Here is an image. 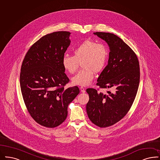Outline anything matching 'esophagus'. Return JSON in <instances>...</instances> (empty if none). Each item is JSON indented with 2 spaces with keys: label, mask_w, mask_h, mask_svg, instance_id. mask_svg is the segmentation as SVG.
Masks as SVG:
<instances>
[{
  "label": "esophagus",
  "mask_w": 160,
  "mask_h": 160,
  "mask_svg": "<svg viewBox=\"0 0 160 160\" xmlns=\"http://www.w3.org/2000/svg\"><path fill=\"white\" fill-rule=\"evenodd\" d=\"M80 89H81V91L83 92V93H85V89L84 88L82 87H80Z\"/></svg>",
  "instance_id": "esophagus-1"
}]
</instances>
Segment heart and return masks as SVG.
I'll list each match as a JSON object with an SVG mask.
<instances>
[{"instance_id":"b5f03b06","label":"heart","mask_w":160,"mask_h":160,"mask_svg":"<svg viewBox=\"0 0 160 160\" xmlns=\"http://www.w3.org/2000/svg\"><path fill=\"white\" fill-rule=\"evenodd\" d=\"M73 55L65 54L62 58V65L66 71L71 74L75 73L80 63L82 69L72 78L75 85L87 86L92 81L94 72L102 71L108 59V50L102 42L87 40L82 42L73 49Z\"/></svg>"}]
</instances>
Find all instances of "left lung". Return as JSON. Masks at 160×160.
<instances>
[{
  "label": "left lung",
  "mask_w": 160,
  "mask_h": 160,
  "mask_svg": "<svg viewBox=\"0 0 160 160\" xmlns=\"http://www.w3.org/2000/svg\"><path fill=\"white\" fill-rule=\"evenodd\" d=\"M110 48L108 65L98 78L100 88H116L108 94L99 89H87L89 101L86 110L89 120L100 128L118 123L129 111L136 97L140 79L138 59L133 50L120 38L108 32H96Z\"/></svg>",
  "instance_id": "left-lung-1"
}]
</instances>
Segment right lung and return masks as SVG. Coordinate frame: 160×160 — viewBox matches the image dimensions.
I'll list each match as a JSON object with an SVG mask.
<instances>
[{
	"instance_id": "right-lung-1",
	"label": "right lung",
	"mask_w": 160,
	"mask_h": 160,
	"mask_svg": "<svg viewBox=\"0 0 160 160\" xmlns=\"http://www.w3.org/2000/svg\"><path fill=\"white\" fill-rule=\"evenodd\" d=\"M71 33L58 31L42 36L24 58L20 73L22 97L30 116L37 123L56 128L67 118L68 107L79 93L69 82L62 58L70 45Z\"/></svg>"
}]
</instances>
